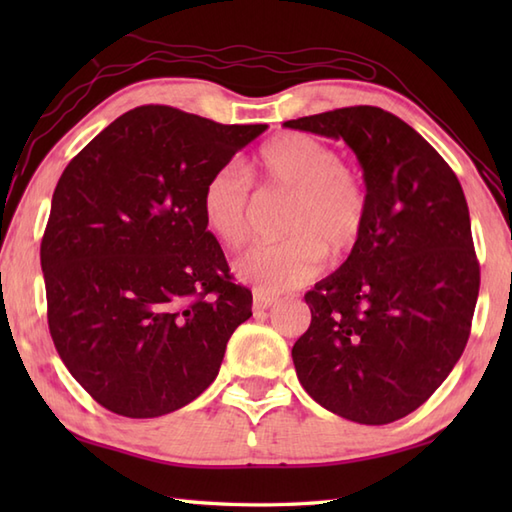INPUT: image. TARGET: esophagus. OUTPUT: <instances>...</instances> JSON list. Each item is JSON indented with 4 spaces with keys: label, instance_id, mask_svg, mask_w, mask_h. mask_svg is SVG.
<instances>
[{
    "label": "esophagus",
    "instance_id": "1",
    "mask_svg": "<svg viewBox=\"0 0 512 512\" xmlns=\"http://www.w3.org/2000/svg\"><path fill=\"white\" fill-rule=\"evenodd\" d=\"M275 303H277V297H275V295H264V292L255 290V308L268 310V308H273Z\"/></svg>",
    "mask_w": 512,
    "mask_h": 512
}]
</instances>
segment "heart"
Segmentation results:
<instances>
[{
  "instance_id": "obj_1",
  "label": "heart",
  "mask_w": 512,
  "mask_h": 512,
  "mask_svg": "<svg viewBox=\"0 0 512 512\" xmlns=\"http://www.w3.org/2000/svg\"><path fill=\"white\" fill-rule=\"evenodd\" d=\"M264 191H290L279 242L257 244L237 259L235 273L264 295L295 290L319 273L325 250L339 259L363 231L367 193L363 180L339 154L308 134H281L257 151L250 167ZM202 217L228 248L244 246L253 235L255 198L250 180L237 165H226L206 180Z\"/></svg>"
}]
</instances>
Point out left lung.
I'll list each match as a JSON object with an SVG mask.
<instances>
[{"instance_id": "obj_1", "label": "left lung", "mask_w": 512, "mask_h": 512, "mask_svg": "<svg viewBox=\"0 0 512 512\" xmlns=\"http://www.w3.org/2000/svg\"><path fill=\"white\" fill-rule=\"evenodd\" d=\"M284 125L345 140L367 189L352 253L306 295L312 321L292 347L299 383L345 420L405 418L451 374L471 334L480 264L460 180L416 129L380 107Z\"/></svg>"}]
</instances>
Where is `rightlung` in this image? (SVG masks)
<instances>
[{
  "mask_svg": "<svg viewBox=\"0 0 512 512\" xmlns=\"http://www.w3.org/2000/svg\"><path fill=\"white\" fill-rule=\"evenodd\" d=\"M268 125L143 105L61 173L41 239L48 325L76 383L125 418L198 398L253 317L206 231L202 191Z\"/></svg>",
  "mask_w": 512,
  "mask_h": 512,
  "instance_id": "obj_1",
  "label": "right lung"
}]
</instances>
